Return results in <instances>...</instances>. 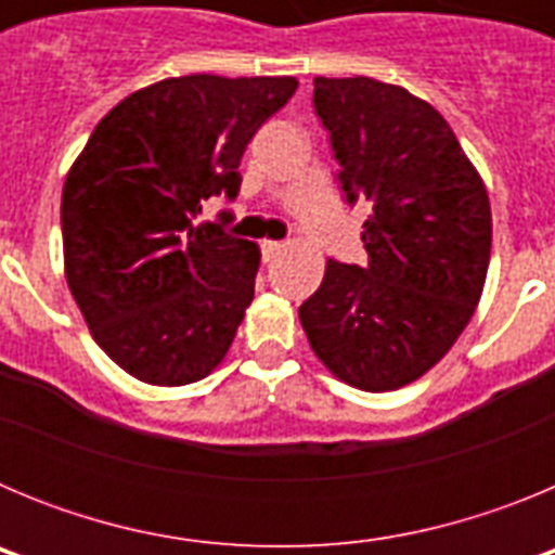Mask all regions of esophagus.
<instances>
[{"label":"esophagus","mask_w":555,"mask_h":555,"mask_svg":"<svg viewBox=\"0 0 555 555\" xmlns=\"http://www.w3.org/2000/svg\"><path fill=\"white\" fill-rule=\"evenodd\" d=\"M283 249V244L281 242H263L261 244V253H263V261H272L274 255L281 253Z\"/></svg>","instance_id":"1"}]
</instances>
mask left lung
<instances>
[{
	"label": "left lung",
	"mask_w": 555,
	"mask_h": 555,
	"mask_svg": "<svg viewBox=\"0 0 555 555\" xmlns=\"http://www.w3.org/2000/svg\"><path fill=\"white\" fill-rule=\"evenodd\" d=\"M347 203L366 197L370 267L327 261L300 306L313 356L364 391L414 384L473 320L492 253V208L442 113L403 86L317 77Z\"/></svg>",
	"instance_id": "1"
}]
</instances>
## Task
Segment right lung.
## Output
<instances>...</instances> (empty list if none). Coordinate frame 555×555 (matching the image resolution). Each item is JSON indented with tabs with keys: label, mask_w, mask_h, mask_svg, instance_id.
Returning a JSON list of instances; mask_svg holds the SVG:
<instances>
[{
	"label": "right lung",
	"mask_w": 555,
	"mask_h": 555,
	"mask_svg": "<svg viewBox=\"0 0 555 555\" xmlns=\"http://www.w3.org/2000/svg\"><path fill=\"white\" fill-rule=\"evenodd\" d=\"M297 77L185 75L132 91L94 127L63 183V267L113 364L150 386L217 370L255 297L258 244L197 224L238 194V164Z\"/></svg>",
	"instance_id": "1"
}]
</instances>
